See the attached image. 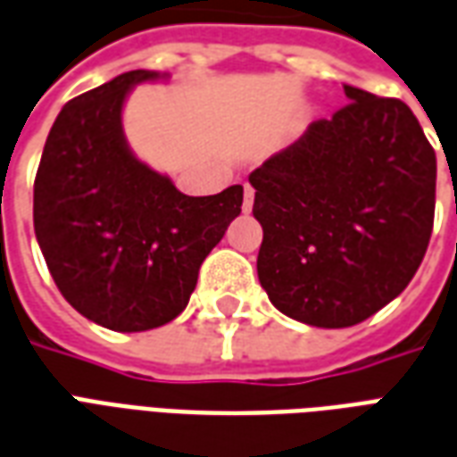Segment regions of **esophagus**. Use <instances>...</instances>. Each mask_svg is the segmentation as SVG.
Instances as JSON below:
<instances>
[{"mask_svg":"<svg viewBox=\"0 0 457 457\" xmlns=\"http://www.w3.org/2000/svg\"><path fill=\"white\" fill-rule=\"evenodd\" d=\"M253 199H255V192H253L251 185H245V187H243V212H245V214L253 209Z\"/></svg>","mask_w":457,"mask_h":457,"instance_id":"obj_1","label":"esophagus"}]
</instances>
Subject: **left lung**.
<instances>
[{
  "mask_svg": "<svg viewBox=\"0 0 457 457\" xmlns=\"http://www.w3.org/2000/svg\"><path fill=\"white\" fill-rule=\"evenodd\" d=\"M343 92L348 104L248 178L262 289L319 328L361 324L402 295L434 231L436 153L411 109Z\"/></svg>",
  "mask_w": 457,
  "mask_h": 457,
  "instance_id": "obj_1",
  "label": "left lung"
}]
</instances>
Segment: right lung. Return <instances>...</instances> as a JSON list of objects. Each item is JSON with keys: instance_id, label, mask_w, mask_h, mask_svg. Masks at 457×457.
<instances>
[{"instance_id": "right-lung-1", "label": "right lung", "mask_w": 457, "mask_h": 457, "mask_svg": "<svg viewBox=\"0 0 457 457\" xmlns=\"http://www.w3.org/2000/svg\"><path fill=\"white\" fill-rule=\"evenodd\" d=\"M162 78L131 70L70 99L33 182V228L60 295L121 334L158 328L187 306L243 204L241 185L187 196L131 153L123 102L133 85Z\"/></svg>"}]
</instances>
